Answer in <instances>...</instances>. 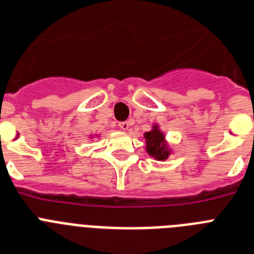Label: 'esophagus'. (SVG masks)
<instances>
[{
  "label": "esophagus",
  "mask_w": 254,
  "mask_h": 254,
  "mask_svg": "<svg viewBox=\"0 0 254 254\" xmlns=\"http://www.w3.org/2000/svg\"><path fill=\"white\" fill-rule=\"evenodd\" d=\"M129 123L127 121H121V123H119V127H120L121 130H127L129 129Z\"/></svg>",
  "instance_id": "esophagus-1"
}]
</instances>
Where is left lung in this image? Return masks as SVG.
<instances>
[{
    "label": "left lung",
    "mask_w": 254,
    "mask_h": 254,
    "mask_svg": "<svg viewBox=\"0 0 254 254\" xmlns=\"http://www.w3.org/2000/svg\"><path fill=\"white\" fill-rule=\"evenodd\" d=\"M145 151L151 157L158 161H165L170 156V149L165 142V134L158 127V125H153L151 131L144 133Z\"/></svg>",
    "instance_id": "obj_1"
}]
</instances>
